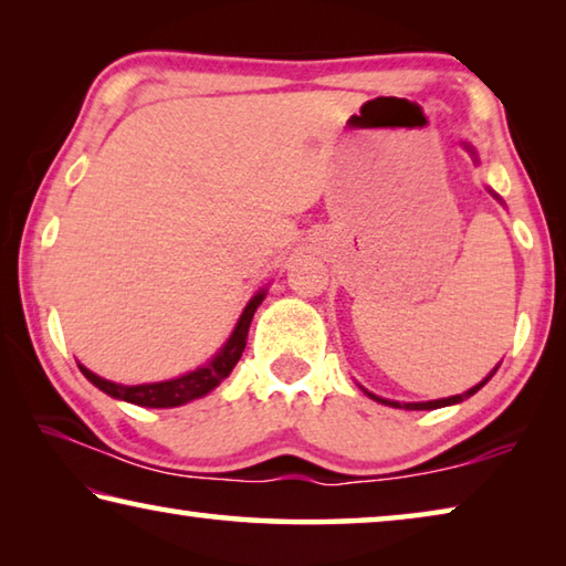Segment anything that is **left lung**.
<instances>
[{"mask_svg":"<svg viewBox=\"0 0 566 566\" xmlns=\"http://www.w3.org/2000/svg\"><path fill=\"white\" fill-rule=\"evenodd\" d=\"M469 151H472V155H474V149L472 147H467ZM496 371V369H494ZM494 371H492V375H494ZM492 375L490 377H486L484 381H479V385L476 387H472V389H469V391H464V395H454V397H447V399H434V401H405V405H399V401H391V399H381V397H375V395H369V391H367V395L371 397V399H377V401H381V405H389V407H397V409H439V407H449V405H459V401H464V399H469V397H472L474 395V391H479V389H482L484 385H486V381H490L492 379Z\"/></svg>","mask_w":566,"mask_h":566,"instance_id":"8db88e82","label":"left lung"}]
</instances>
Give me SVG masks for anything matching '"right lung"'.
Segmentation results:
<instances>
[{"instance_id":"add662e5","label":"right lung","mask_w":566,"mask_h":566,"mask_svg":"<svg viewBox=\"0 0 566 566\" xmlns=\"http://www.w3.org/2000/svg\"><path fill=\"white\" fill-rule=\"evenodd\" d=\"M264 290L256 292L249 304L244 306L242 317H239L234 332L229 334V339L222 349H219L212 359H209L205 367H199L195 371H189L185 377L177 379H167V381H155V385H114L109 379H102L90 371L87 367H82V375L87 377L94 387L102 389L104 395H109L114 399L129 401V405L137 407H149V409H167V407H179L187 405L191 399H199L212 391L219 381L229 377V371L234 369V364L242 357V352L247 347V334H249V324H252V317L256 312V306L264 300Z\"/></svg>"}]
</instances>
